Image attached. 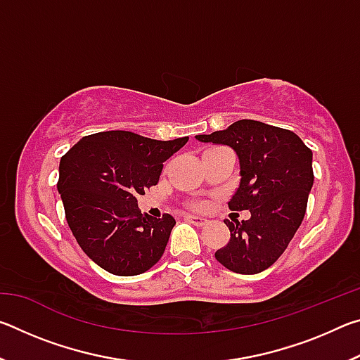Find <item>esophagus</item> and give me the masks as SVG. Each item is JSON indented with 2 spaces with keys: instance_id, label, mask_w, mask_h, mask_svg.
Segmentation results:
<instances>
[{
  "instance_id": "1",
  "label": "esophagus",
  "mask_w": 360,
  "mask_h": 360,
  "mask_svg": "<svg viewBox=\"0 0 360 360\" xmlns=\"http://www.w3.org/2000/svg\"><path fill=\"white\" fill-rule=\"evenodd\" d=\"M186 221L192 222L193 225H197V227H203V225L208 224L205 217H200V216H186Z\"/></svg>"
}]
</instances>
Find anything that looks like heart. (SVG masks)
<instances>
[{"label":"heart","mask_w":360,"mask_h":360,"mask_svg":"<svg viewBox=\"0 0 360 360\" xmlns=\"http://www.w3.org/2000/svg\"><path fill=\"white\" fill-rule=\"evenodd\" d=\"M193 208H197V210H202V208H203V203H195V205H193Z\"/></svg>","instance_id":"heart-1"}]
</instances>
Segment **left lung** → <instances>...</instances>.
<instances>
[{"instance_id": "left-lung-1", "label": "left lung", "mask_w": 360, "mask_h": 360, "mask_svg": "<svg viewBox=\"0 0 360 360\" xmlns=\"http://www.w3.org/2000/svg\"><path fill=\"white\" fill-rule=\"evenodd\" d=\"M195 138L236 152L241 179L229 208L251 212L248 221H224L230 240L216 251L217 262L240 275L266 270L281 257L307 212L314 181L311 149L294 131L251 119Z\"/></svg>"}]
</instances>
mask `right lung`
I'll list each match as a JSON object with an SVG mask.
<instances>
[{"label":"right lung","mask_w":360,"mask_h":360,"mask_svg":"<svg viewBox=\"0 0 360 360\" xmlns=\"http://www.w3.org/2000/svg\"><path fill=\"white\" fill-rule=\"evenodd\" d=\"M187 141L111 130L84 136L62 157L57 188L66 222L103 270L135 276L160 260L176 221L143 216L136 197L157 184L163 162Z\"/></svg>","instance_id":"right-lung-1"}]
</instances>
